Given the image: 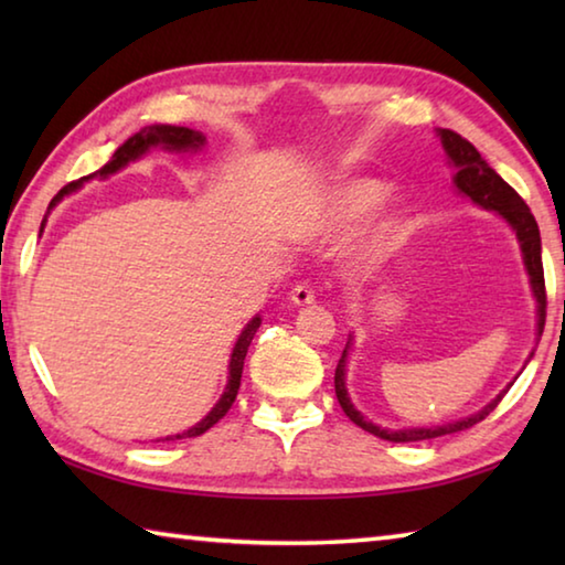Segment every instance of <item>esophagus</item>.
Instances as JSON below:
<instances>
[{
    "instance_id": "esophagus-1",
    "label": "esophagus",
    "mask_w": 565,
    "mask_h": 565,
    "mask_svg": "<svg viewBox=\"0 0 565 565\" xmlns=\"http://www.w3.org/2000/svg\"><path fill=\"white\" fill-rule=\"evenodd\" d=\"M313 299H317V296H313V289L309 284H296L291 289V301L296 306H309L313 303Z\"/></svg>"
}]
</instances>
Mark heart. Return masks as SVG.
Here are the masks:
<instances>
[{
	"label": "heart",
	"instance_id": "1",
	"mask_svg": "<svg viewBox=\"0 0 565 565\" xmlns=\"http://www.w3.org/2000/svg\"><path fill=\"white\" fill-rule=\"evenodd\" d=\"M361 217L364 222L353 238V256L363 266L386 262L408 238V204L391 191L388 181L376 177L333 181L309 209L303 226L313 238H337Z\"/></svg>",
	"mask_w": 565,
	"mask_h": 565
}]
</instances>
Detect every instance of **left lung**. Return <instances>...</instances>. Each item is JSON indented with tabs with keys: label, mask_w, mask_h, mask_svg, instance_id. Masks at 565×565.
I'll use <instances>...</instances> for the list:
<instances>
[{
	"label": "left lung",
	"mask_w": 565,
	"mask_h": 565,
	"mask_svg": "<svg viewBox=\"0 0 565 565\" xmlns=\"http://www.w3.org/2000/svg\"><path fill=\"white\" fill-rule=\"evenodd\" d=\"M438 139H441V147L446 151L448 164L454 167V186L458 194H463L466 199H471L476 206L486 209V212H495L505 224L513 228L515 238H519L521 246V256H523V266L525 274H529V284H531V294L535 299V341L541 339L543 327H546V281H543V262H541V232L539 224L531 214V209L525 206L523 199L515 194V189H511L505 181L495 174V171L486 164V159L478 154L476 147L471 141H466L461 134H456L451 129H436ZM353 347V333H349L347 349H343L339 366H337V376H333V386H337V398L353 424L361 426L363 431L374 434L384 441H394V444H406V441H426V438H438L446 434H456V431H466L478 420H483L491 411L499 406V401L505 396V391L513 386V381L505 386L499 396L491 398L481 411L476 414L458 418V420H448V424L441 426H418V428H384L369 420L361 411L353 406V401L349 396L347 388V363H349V351ZM533 359H525L529 363Z\"/></svg>",
	"instance_id": "obj_1"
}]
</instances>
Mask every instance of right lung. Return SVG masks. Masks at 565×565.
Wrapping results in <instances>:
<instances>
[{"label":"right lung","instance_id":"obj_1","mask_svg":"<svg viewBox=\"0 0 565 565\" xmlns=\"http://www.w3.org/2000/svg\"><path fill=\"white\" fill-rule=\"evenodd\" d=\"M206 145V137L202 131L196 129H189V127H171V124H151V127H145L139 129L134 137H129L124 145L114 151L111 159L104 164L99 171H94V174L89 177H82L72 181V184H66L60 194H56L52 202H50V209H46V214L42 218V228H40V236L44 232V224H46V216H50L52 209L62 202L64 196L74 194L76 189L84 186V181L89 179H107L111 174H117V171H121L124 167H129L131 161H137L147 154V151L161 147L164 151H174V154H196V151H202ZM262 327V317L256 313V317L246 323L244 331L238 333V339L234 343V351H232V359H228V376H226V388L222 398L216 401L214 408L209 411V414L199 420V424H194L191 428H186V431L181 434H174V436H167L161 438V441H177V438H194V436H202L204 431H209L216 420H222L226 416V411L232 408L234 398L238 394V386H242V371H244V359H246V351H248V343H252L256 329Z\"/></svg>","mask_w":565,"mask_h":565}]
</instances>
